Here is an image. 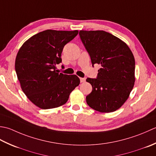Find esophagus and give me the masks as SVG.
<instances>
[{
	"label": "esophagus",
	"instance_id": "1",
	"mask_svg": "<svg viewBox=\"0 0 156 156\" xmlns=\"http://www.w3.org/2000/svg\"><path fill=\"white\" fill-rule=\"evenodd\" d=\"M80 81H81V83L85 82V78H80Z\"/></svg>",
	"mask_w": 156,
	"mask_h": 156
}]
</instances>
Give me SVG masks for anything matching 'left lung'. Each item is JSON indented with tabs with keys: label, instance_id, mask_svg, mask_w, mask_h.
<instances>
[{
	"label": "left lung",
	"instance_id": "obj_1",
	"mask_svg": "<svg viewBox=\"0 0 156 156\" xmlns=\"http://www.w3.org/2000/svg\"><path fill=\"white\" fill-rule=\"evenodd\" d=\"M82 42L91 57L92 65L98 64L97 79L87 78L92 86L86 101L100 112L120 108L134 87L135 58L128 45L119 37L102 30L79 31Z\"/></svg>",
	"mask_w": 156,
	"mask_h": 156
}]
</instances>
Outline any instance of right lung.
Returning a JSON list of instances; mask_svg holds the SVG:
<instances>
[{"label":"right lung","mask_w":156,"mask_h":156,"mask_svg":"<svg viewBox=\"0 0 156 156\" xmlns=\"http://www.w3.org/2000/svg\"><path fill=\"white\" fill-rule=\"evenodd\" d=\"M78 32L47 30L31 36L19 50L15 67L21 88L41 109L65 104L80 83L76 75L59 73L56 70L62 61L63 48Z\"/></svg>","instance_id":"add662e5"}]
</instances>
